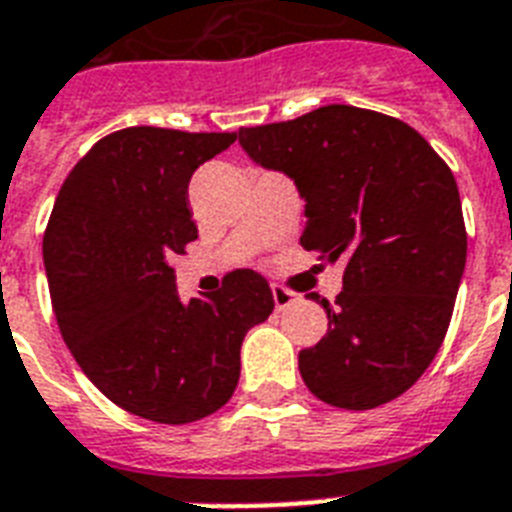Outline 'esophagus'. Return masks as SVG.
<instances>
[{
    "label": "esophagus",
    "instance_id": "esophagus-1",
    "mask_svg": "<svg viewBox=\"0 0 512 512\" xmlns=\"http://www.w3.org/2000/svg\"><path fill=\"white\" fill-rule=\"evenodd\" d=\"M300 297L295 295V292H289V289L284 287H273V303H276V308L279 311H284V308H289L292 303H297Z\"/></svg>",
    "mask_w": 512,
    "mask_h": 512
}]
</instances>
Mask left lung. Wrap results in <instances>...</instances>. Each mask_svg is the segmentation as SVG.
Masks as SVG:
<instances>
[{
  "label": "left lung",
  "instance_id": "1",
  "mask_svg": "<svg viewBox=\"0 0 512 512\" xmlns=\"http://www.w3.org/2000/svg\"><path fill=\"white\" fill-rule=\"evenodd\" d=\"M252 162L292 177L305 199L308 252L345 263L329 327L300 350L313 396L374 409L409 390L452 321L468 233L452 170L393 116L324 106L292 122L241 127Z\"/></svg>",
  "mask_w": 512,
  "mask_h": 512
}]
</instances>
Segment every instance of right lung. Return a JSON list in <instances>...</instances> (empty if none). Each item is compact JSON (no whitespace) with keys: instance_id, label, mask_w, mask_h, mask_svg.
Listing matches in <instances>:
<instances>
[{"instance_id":"add662e5","label":"right lung","mask_w":512,"mask_h":512,"mask_svg":"<svg viewBox=\"0 0 512 512\" xmlns=\"http://www.w3.org/2000/svg\"><path fill=\"white\" fill-rule=\"evenodd\" d=\"M236 132L127 127L60 185L44 271L60 335L92 385L124 412L185 425L228 404L241 342L273 311L268 281L233 271L215 295L180 300L170 260L199 236L191 175Z\"/></svg>"}]
</instances>
